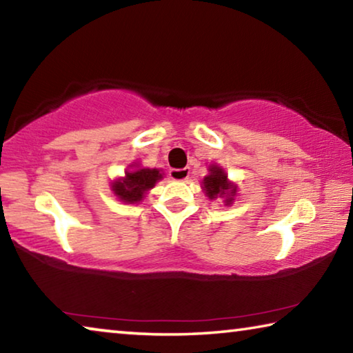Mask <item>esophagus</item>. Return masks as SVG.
Here are the masks:
<instances>
[{"instance_id": "obj_1", "label": "esophagus", "mask_w": 353, "mask_h": 353, "mask_svg": "<svg viewBox=\"0 0 353 353\" xmlns=\"http://www.w3.org/2000/svg\"><path fill=\"white\" fill-rule=\"evenodd\" d=\"M190 176V168H181V170H176L172 168L170 170V177L172 181H187Z\"/></svg>"}]
</instances>
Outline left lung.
Segmentation results:
<instances>
[{
    "instance_id": "1",
    "label": "left lung",
    "mask_w": 353,
    "mask_h": 353,
    "mask_svg": "<svg viewBox=\"0 0 353 353\" xmlns=\"http://www.w3.org/2000/svg\"><path fill=\"white\" fill-rule=\"evenodd\" d=\"M202 190L205 191L208 199L224 198L225 205H230L236 194V185L229 182L224 170L218 165L208 166V176L202 181Z\"/></svg>"
}]
</instances>
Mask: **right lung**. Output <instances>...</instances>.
<instances>
[{
  "mask_svg": "<svg viewBox=\"0 0 353 353\" xmlns=\"http://www.w3.org/2000/svg\"><path fill=\"white\" fill-rule=\"evenodd\" d=\"M160 179H162V174L155 168H139L135 171H128L123 179H118L112 183V191L118 196L119 201L135 204V202H140L145 198L146 191L151 190Z\"/></svg>",
  "mask_w": 353,
  "mask_h": 353,
  "instance_id": "obj_1",
  "label": "right lung"
}]
</instances>
